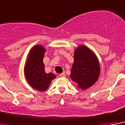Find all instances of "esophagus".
Segmentation results:
<instances>
[{
	"label": "esophagus",
	"mask_w": 125,
	"mask_h": 125,
	"mask_svg": "<svg viewBox=\"0 0 125 125\" xmlns=\"http://www.w3.org/2000/svg\"><path fill=\"white\" fill-rule=\"evenodd\" d=\"M59 76L60 77H61V78H63V77L65 76V73H64V72H62V73H60Z\"/></svg>",
	"instance_id": "obj_1"
}]
</instances>
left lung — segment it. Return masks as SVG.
Wrapping results in <instances>:
<instances>
[{
  "instance_id": "8db88e82",
  "label": "left lung",
  "mask_w": 125,
  "mask_h": 125,
  "mask_svg": "<svg viewBox=\"0 0 125 125\" xmlns=\"http://www.w3.org/2000/svg\"><path fill=\"white\" fill-rule=\"evenodd\" d=\"M73 57L71 79L78 83V87L87 89L97 81L100 75V70L97 58L84 45H80L75 50Z\"/></svg>"
}]
</instances>
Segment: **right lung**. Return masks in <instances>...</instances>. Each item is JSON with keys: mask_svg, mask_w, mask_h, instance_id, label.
Returning a JSON list of instances; mask_svg holds the SVG:
<instances>
[{"mask_svg": "<svg viewBox=\"0 0 125 125\" xmlns=\"http://www.w3.org/2000/svg\"><path fill=\"white\" fill-rule=\"evenodd\" d=\"M45 49L37 45L31 50L25 68V75L32 87L38 91H45L56 76L53 73H46L43 59Z\"/></svg>", "mask_w": 125, "mask_h": 125, "instance_id": "1", "label": "right lung"}]
</instances>
